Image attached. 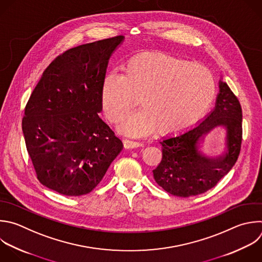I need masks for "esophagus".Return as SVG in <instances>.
Segmentation results:
<instances>
[{"label": "esophagus", "mask_w": 262, "mask_h": 262, "mask_svg": "<svg viewBox=\"0 0 262 262\" xmlns=\"http://www.w3.org/2000/svg\"><path fill=\"white\" fill-rule=\"evenodd\" d=\"M123 146L127 149H130V148H138L140 146H142V144L140 142H136V141H132V140H128V139H124L123 140Z\"/></svg>", "instance_id": "34e87169"}]
</instances>
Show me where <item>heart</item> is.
<instances>
[{
	"mask_svg": "<svg viewBox=\"0 0 262 262\" xmlns=\"http://www.w3.org/2000/svg\"><path fill=\"white\" fill-rule=\"evenodd\" d=\"M215 82L208 70L191 61L160 53L132 57L123 74H108L101 90L106 118L118 123L140 99L142 110L127 117L120 129L145 136L180 133L196 123L211 108Z\"/></svg>",
	"mask_w": 262,
	"mask_h": 262,
	"instance_id": "obj_1",
	"label": "heart"
}]
</instances>
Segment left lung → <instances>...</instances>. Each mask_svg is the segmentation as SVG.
Returning a JSON list of instances; mask_svg holds the SVG:
<instances>
[{"label": "left lung", "mask_w": 262, "mask_h": 262, "mask_svg": "<svg viewBox=\"0 0 262 262\" xmlns=\"http://www.w3.org/2000/svg\"><path fill=\"white\" fill-rule=\"evenodd\" d=\"M215 109L194 128L160 142L162 159L153 169L156 183L166 192L188 198L206 192L232 168L242 145V108L226 82L220 81ZM217 126L227 128L226 152L210 158L202 150L204 136Z\"/></svg>", "instance_id": "obj_1"}]
</instances>
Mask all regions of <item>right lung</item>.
<instances>
[{"mask_svg": "<svg viewBox=\"0 0 262 262\" xmlns=\"http://www.w3.org/2000/svg\"><path fill=\"white\" fill-rule=\"evenodd\" d=\"M116 36L66 50L44 71L23 118L28 153L38 180L67 196L92 192L122 142L99 117L108 61Z\"/></svg>", "mask_w": 262, "mask_h": 262, "instance_id": "1", "label": "right lung"}]
</instances>
